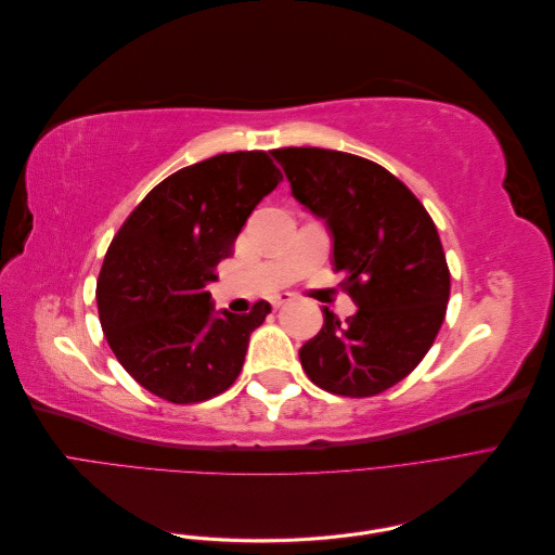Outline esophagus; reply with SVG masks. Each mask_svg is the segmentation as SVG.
I'll return each instance as SVG.
<instances>
[{
	"label": "esophagus",
	"mask_w": 555,
	"mask_h": 555,
	"mask_svg": "<svg viewBox=\"0 0 555 555\" xmlns=\"http://www.w3.org/2000/svg\"><path fill=\"white\" fill-rule=\"evenodd\" d=\"M289 300H294V294L284 292V294H278V296H273V298H271V306L278 310V308H282L284 304H289Z\"/></svg>",
	"instance_id": "1"
}]
</instances>
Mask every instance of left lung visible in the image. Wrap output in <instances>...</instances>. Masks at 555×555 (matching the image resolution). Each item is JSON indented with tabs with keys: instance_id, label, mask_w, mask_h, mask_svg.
<instances>
[{
	"instance_id": "8db88e82",
	"label": "left lung",
	"mask_w": 555,
	"mask_h": 555,
	"mask_svg": "<svg viewBox=\"0 0 555 555\" xmlns=\"http://www.w3.org/2000/svg\"><path fill=\"white\" fill-rule=\"evenodd\" d=\"M273 157L292 194L333 243L331 263L359 308L300 347V365L324 391L365 398L408 377L438 335L449 268L430 215L384 166L338 150L282 147Z\"/></svg>"
}]
</instances>
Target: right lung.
Segmentation results:
<instances>
[{
    "label": "right lung",
    "mask_w": 555,
    "mask_h": 555,
    "mask_svg": "<svg viewBox=\"0 0 555 555\" xmlns=\"http://www.w3.org/2000/svg\"><path fill=\"white\" fill-rule=\"evenodd\" d=\"M280 180L261 150L217 155L162 180L117 231L96 282L99 322L117 361L150 393L188 405L241 375L249 335L271 306L215 310L206 287Z\"/></svg>",
    "instance_id": "obj_1"
}]
</instances>
